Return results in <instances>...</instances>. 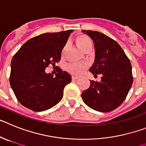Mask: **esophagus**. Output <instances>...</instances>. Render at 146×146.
<instances>
[{
	"mask_svg": "<svg viewBox=\"0 0 146 146\" xmlns=\"http://www.w3.org/2000/svg\"><path fill=\"white\" fill-rule=\"evenodd\" d=\"M77 78H78V77H77V76H72V80H73V81H76Z\"/></svg>",
	"mask_w": 146,
	"mask_h": 146,
	"instance_id": "obj_1",
	"label": "esophagus"
}]
</instances>
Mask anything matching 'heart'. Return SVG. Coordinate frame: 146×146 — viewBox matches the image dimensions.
Here are the masks:
<instances>
[{"label": "heart", "mask_w": 146, "mask_h": 146, "mask_svg": "<svg viewBox=\"0 0 146 146\" xmlns=\"http://www.w3.org/2000/svg\"><path fill=\"white\" fill-rule=\"evenodd\" d=\"M76 44L78 45L81 49H83L88 44L91 43V40L86 35H79L76 38ZM64 52H62L63 54ZM86 69V65L84 64L80 63V62H74V63H70L66 66V70H68L70 74L75 75V76H78L81 75L84 72Z\"/></svg>", "instance_id": "obj_1"}]
</instances>
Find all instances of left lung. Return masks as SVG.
Listing matches in <instances>:
<instances>
[{
  "instance_id": "8db88e82",
  "label": "left lung",
  "mask_w": 146,
  "mask_h": 146,
  "mask_svg": "<svg viewBox=\"0 0 146 146\" xmlns=\"http://www.w3.org/2000/svg\"><path fill=\"white\" fill-rule=\"evenodd\" d=\"M92 39L94 62L89 71L94 77L102 75L100 82L90 81V86L81 94L86 106L99 112H110L127 98L133 76L130 61L117 42L102 33L82 31Z\"/></svg>"
}]
</instances>
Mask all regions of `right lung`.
<instances>
[{"label":"right lung","instance_id":"1","mask_svg":"<svg viewBox=\"0 0 146 146\" xmlns=\"http://www.w3.org/2000/svg\"><path fill=\"white\" fill-rule=\"evenodd\" d=\"M73 30L46 33L32 38L14 55L11 63L10 84L22 106L39 112L57 105L63 96L71 76L60 68L55 77L46 73L48 65L55 66Z\"/></svg>","mask_w":146,"mask_h":146}]
</instances>
